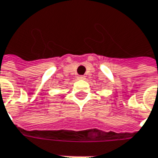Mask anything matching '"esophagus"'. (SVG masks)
<instances>
[{"label":"esophagus","instance_id":"esophagus-1","mask_svg":"<svg viewBox=\"0 0 158 158\" xmlns=\"http://www.w3.org/2000/svg\"><path fill=\"white\" fill-rule=\"evenodd\" d=\"M78 79H84L85 76H84V75H79V76H78Z\"/></svg>","mask_w":158,"mask_h":158}]
</instances>
